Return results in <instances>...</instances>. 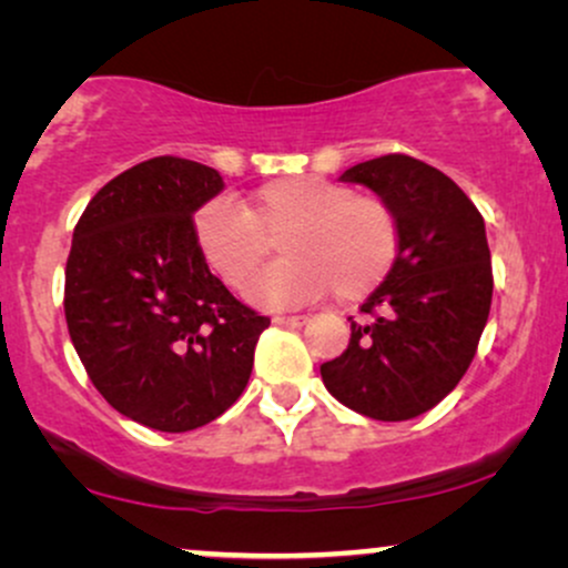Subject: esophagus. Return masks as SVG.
<instances>
[{"label": "esophagus", "instance_id": "obj_1", "mask_svg": "<svg viewBox=\"0 0 568 568\" xmlns=\"http://www.w3.org/2000/svg\"><path fill=\"white\" fill-rule=\"evenodd\" d=\"M273 322L284 324V326H303L308 322V316H273Z\"/></svg>", "mask_w": 568, "mask_h": 568}]
</instances>
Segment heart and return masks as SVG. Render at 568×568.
<instances>
[{
	"label": "heart",
	"mask_w": 568,
	"mask_h": 568,
	"mask_svg": "<svg viewBox=\"0 0 568 568\" xmlns=\"http://www.w3.org/2000/svg\"><path fill=\"white\" fill-rule=\"evenodd\" d=\"M193 244L204 265L242 292L271 255L284 260L252 284L265 305H303L332 286L339 300L369 295L388 276L398 252V223L372 193L326 178H278L242 204L215 199L193 215Z\"/></svg>",
	"instance_id": "heart-1"
}]
</instances>
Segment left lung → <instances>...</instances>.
I'll use <instances>...</instances> for the list:
<instances>
[{
	"label": "left lung",
	"instance_id": "obj_1",
	"mask_svg": "<svg viewBox=\"0 0 568 568\" xmlns=\"http://www.w3.org/2000/svg\"><path fill=\"white\" fill-rule=\"evenodd\" d=\"M390 206L398 255L366 297L351 343L322 364L326 390L358 415L402 423L455 390L491 308V252L481 212L452 178L406 153L343 172Z\"/></svg>",
	"mask_w": 568,
	"mask_h": 568
}]
</instances>
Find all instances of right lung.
Instances as JSON below:
<instances>
[{"label":"right lung","mask_w":568,"mask_h":568,"mask_svg":"<svg viewBox=\"0 0 568 568\" xmlns=\"http://www.w3.org/2000/svg\"><path fill=\"white\" fill-rule=\"evenodd\" d=\"M223 191L212 166L140 162L100 189L73 229L63 308L100 396L153 430L185 433L242 396L260 332L193 244V212Z\"/></svg>","instance_id":"add662e5"}]
</instances>
